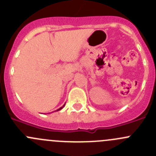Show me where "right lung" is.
I'll return each instance as SVG.
<instances>
[{"label": "right lung", "instance_id": "add662e5", "mask_svg": "<svg viewBox=\"0 0 156 156\" xmlns=\"http://www.w3.org/2000/svg\"><path fill=\"white\" fill-rule=\"evenodd\" d=\"M64 106H65V104H64V105H63V106H62V107H60V108H59V109H57V110H56V111H59V110L62 109V108H63V107H64Z\"/></svg>", "mask_w": 156, "mask_h": 156}]
</instances>
